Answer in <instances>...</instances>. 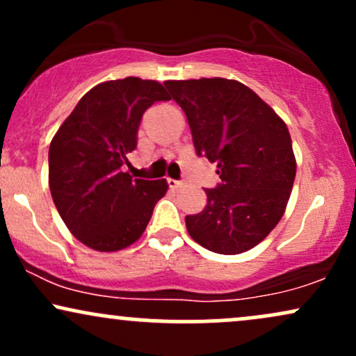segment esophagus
<instances>
[{
  "label": "esophagus",
  "mask_w": 356,
  "mask_h": 356,
  "mask_svg": "<svg viewBox=\"0 0 356 356\" xmlns=\"http://www.w3.org/2000/svg\"><path fill=\"white\" fill-rule=\"evenodd\" d=\"M167 184H169L170 189H177V187L182 186V181H175V179H167Z\"/></svg>",
  "instance_id": "esophagus-1"
}]
</instances>
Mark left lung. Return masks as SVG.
I'll list each match as a JSON object with an SVG mask.
<instances>
[{"instance_id": "1", "label": "left lung", "mask_w": 356, "mask_h": 356, "mask_svg": "<svg viewBox=\"0 0 356 356\" xmlns=\"http://www.w3.org/2000/svg\"><path fill=\"white\" fill-rule=\"evenodd\" d=\"M189 122L199 157L218 164L220 182L204 189V211L186 216L191 238L218 254L259 244L283 218L296 175L288 127L241 81H164Z\"/></svg>"}]
</instances>
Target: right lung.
<instances>
[{"label": "right lung", "mask_w": 356, "mask_h": 356, "mask_svg": "<svg viewBox=\"0 0 356 356\" xmlns=\"http://www.w3.org/2000/svg\"><path fill=\"white\" fill-rule=\"evenodd\" d=\"M169 100L159 81L127 76L93 87L61 124L48 150L53 202L67 227L95 251H118L140 238L165 179L124 172L137 149L142 115Z\"/></svg>", "instance_id": "add662e5"}]
</instances>
